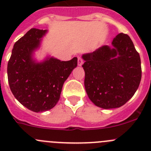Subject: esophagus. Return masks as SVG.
Instances as JSON below:
<instances>
[{
  "label": "esophagus",
  "mask_w": 151,
  "mask_h": 151,
  "mask_svg": "<svg viewBox=\"0 0 151 151\" xmlns=\"http://www.w3.org/2000/svg\"><path fill=\"white\" fill-rule=\"evenodd\" d=\"M77 63H78L79 66H81V65H83V59H82V58H80V57H78V59H77Z\"/></svg>",
  "instance_id": "obj_1"
}]
</instances>
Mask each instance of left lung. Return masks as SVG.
I'll return each mask as SVG.
<instances>
[{"label":"left lung","mask_w":151,"mask_h":151,"mask_svg":"<svg viewBox=\"0 0 151 151\" xmlns=\"http://www.w3.org/2000/svg\"><path fill=\"white\" fill-rule=\"evenodd\" d=\"M83 59L86 93L96 106L119 108L137 91L142 78L141 60L128 35L118 34L112 46H102L83 55Z\"/></svg>","instance_id":"8db88e82"}]
</instances>
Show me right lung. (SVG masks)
I'll list each match as a JSON object with an SVG mask.
<instances>
[{"label": "right lung", "mask_w": 151, "mask_h": 151, "mask_svg": "<svg viewBox=\"0 0 151 151\" xmlns=\"http://www.w3.org/2000/svg\"><path fill=\"white\" fill-rule=\"evenodd\" d=\"M46 30L31 29L14 45L7 65L10 89L23 106L34 112L49 111L60 99L63 83L77 65V58L60 61L54 58L36 63L34 51Z\"/></svg>", "instance_id": "right-lung-1"}]
</instances>
